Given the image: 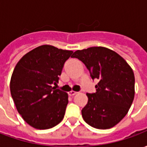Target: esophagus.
I'll use <instances>...</instances> for the list:
<instances>
[{
  "label": "esophagus",
  "instance_id": "34e87169",
  "mask_svg": "<svg viewBox=\"0 0 147 147\" xmlns=\"http://www.w3.org/2000/svg\"><path fill=\"white\" fill-rule=\"evenodd\" d=\"M77 92H76V91H73V90H71V91H70V92H68V95L70 96H73L75 95V94H76Z\"/></svg>",
  "mask_w": 147,
  "mask_h": 147
}]
</instances>
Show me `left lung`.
<instances>
[{
    "label": "left lung",
    "mask_w": 147,
    "mask_h": 147,
    "mask_svg": "<svg viewBox=\"0 0 147 147\" xmlns=\"http://www.w3.org/2000/svg\"><path fill=\"white\" fill-rule=\"evenodd\" d=\"M71 57L85 64L92 80H98L96 92L89 94L82 109L83 120L93 127L109 129L126 116L135 96V76L126 61L105 47L77 50Z\"/></svg>",
    "instance_id": "left-lung-1"
}]
</instances>
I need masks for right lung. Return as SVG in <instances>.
Masks as SVG:
<instances>
[{
    "label": "right lung",
    "instance_id": "right-lung-1",
    "mask_svg": "<svg viewBox=\"0 0 147 147\" xmlns=\"http://www.w3.org/2000/svg\"><path fill=\"white\" fill-rule=\"evenodd\" d=\"M72 51L44 45L21 58L10 81L11 98L23 119L37 129H49L64 118L67 94L57 89L64 63Z\"/></svg>",
    "mask_w": 147,
    "mask_h": 147
}]
</instances>
